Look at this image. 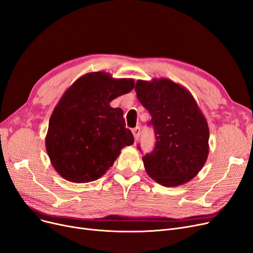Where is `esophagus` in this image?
<instances>
[{"label": "esophagus", "mask_w": 253, "mask_h": 253, "mask_svg": "<svg viewBox=\"0 0 253 253\" xmlns=\"http://www.w3.org/2000/svg\"><path fill=\"white\" fill-rule=\"evenodd\" d=\"M132 133H133V136H134V139L137 140L139 138V135H140V128L137 126L135 128L132 129Z\"/></svg>", "instance_id": "1"}]
</instances>
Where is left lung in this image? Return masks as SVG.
Listing matches in <instances>:
<instances>
[{
    "label": "left lung",
    "mask_w": 253,
    "mask_h": 253,
    "mask_svg": "<svg viewBox=\"0 0 253 253\" xmlns=\"http://www.w3.org/2000/svg\"><path fill=\"white\" fill-rule=\"evenodd\" d=\"M138 101L150 113L156 145L142 157L147 173L166 187L192 180L209 155V126L192 94L169 79L138 80Z\"/></svg>",
    "instance_id": "1"
}]
</instances>
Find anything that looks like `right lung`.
<instances>
[{
    "label": "right lung",
    "mask_w": 253,
    "mask_h": 253,
    "mask_svg": "<svg viewBox=\"0 0 253 253\" xmlns=\"http://www.w3.org/2000/svg\"><path fill=\"white\" fill-rule=\"evenodd\" d=\"M134 87L132 79L104 71L86 73L65 91L50 116L45 148L51 166L73 183L96 181L113 167L121 150L134 142L117 97Z\"/></svg>",
    "instance_id": "add662e5"
}]
</instances>
